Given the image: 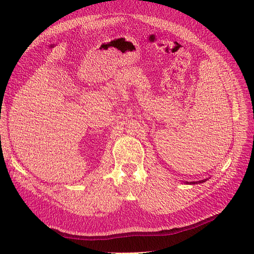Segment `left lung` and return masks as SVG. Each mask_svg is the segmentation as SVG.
I'll list each match as a JSON object with an SVG mask.
<instances>
[{"instance_id":"left-lung-1","label":"left lung","mask_w":254,"mask_h":254,"mask_svg":"<svg viewBox=\"0 0 254 254\" xmlns=\"http://www.w3.org/2000/svg\"><path fill=\"white\" fill-rule=\"evenodd\" d=\"M205 181H206V179H205V180H201V181H198V182L202 183V182H205ZM187 183H189V182H187ZM190 183H192V185H195L196 182H190Z\"/></svg>"}]
</instances>
